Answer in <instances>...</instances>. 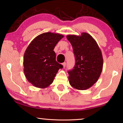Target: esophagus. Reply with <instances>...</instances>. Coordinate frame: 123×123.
I'll return each instance as SVG.
<instances>
[{
  "label": "esophagus",
  "mask_w": 123,
  "mask_h": 123,
  "mask_svg": "<svg viewBox=\"0 0 123 123\" xmlns=\"http://www.w3.org/2000/svg\"><path fill=\"white\" fill-rule=\"evenodd\" d=\"M62 65H63V68H65V66H66V63H65V62H64V63H62Z\"/></svg>",
  "instance_id": "1"
}]
</instances>
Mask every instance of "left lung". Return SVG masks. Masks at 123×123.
<instances>
[{
    "mask_svg": "<svg viewBox=\"0 0 123 123\" xmlns=\"http://www.w3.org/2000/svg\"><path fill=\"white\" fill-rule=\"evenodd\" d=\"M67 39L72 45L75 63L69 70V81L77 90H85L92 87L100 77L103 67L102 53L95 40L88 33L69 35Z\"/></svg>",
    "mask_w": 123,
    "mask_h": 123,
    "instance_id": "1",
    "label": "left lung"
}]
</instances>
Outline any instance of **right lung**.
<instances>
[{
	"instance_id": "1",
	"label": "right lung",
	"mask_w": 123,
	"mask_h": 123,
	"mask_svg": "<svg viewBox=\"0 0 123 123\" xmlns=\"http://www.w3.org/2000/svg\"><path fill=\"white\" fill-rule=\"evenodd\" d=\"M64 37L59 33L45 32L36 37L26 49L23 57L25 75L35 87L45 88L53 83L63 65L56 61L54 51Z\"/></svg>"
}]
</instances>
